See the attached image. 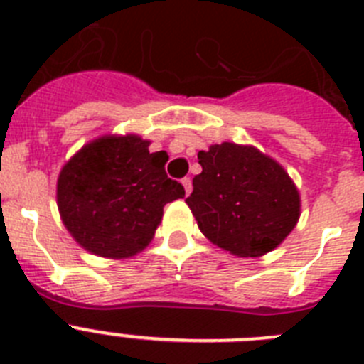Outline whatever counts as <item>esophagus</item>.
I'll return each mask as SVG.
<instances>
[{
	"label": "esophagus",
	"instance_id": "obj_1",
	"mask_svg": "<svg viewBox=\"0 0 364 364\" xmlns=\"http://www.w3.org/2000/svg\"><path fill=\"white\" fill-rule=\"evenodd\" d=\"M182 186H184V189H186V195H189V193H191V189H193L191 178H189V176L182 178Z\"/></svg>",
	"mask_w": 364,
	"mask_h": 364
}]
</instances>
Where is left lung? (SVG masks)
Returning <instances> with one entry per match:
<instances>
[{"label": "left lung", "instance_id": "1", "mask_svg": "<svg viewBox=\"0 0 364 364\" xmlns=\"http://www.w3.org/2000/svg\"><path fill=\"white\" fill-rule=\"evenodd\" d=\"M202 173L186 198L202 233L226 252H272L299 220L301 200L288 173L255 147L224 142L198 153Z\"/></svg>", "mask_w": 364, "mask_h": 364}]
</instances>
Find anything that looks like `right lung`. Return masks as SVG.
<instances>
[{"label":"right lung","mask_w":364,"mask_h":364,"mask_svg":"<svg viewBox=\"0 0 364 364\" xmlns=\"http://www.w3.org/2000/svg\"><path fill=\"white\" fill-rule=\"evenodd\" d=\"M140 136H105L83 147L58 178L63 224L85 250L125 259L149 244L164 205L186 195L166 173V151Z\"/></svg>","instance_id":"right-lung-1"}]
</instances>
